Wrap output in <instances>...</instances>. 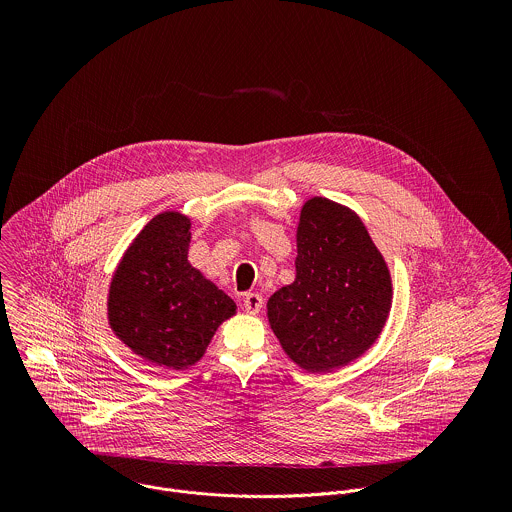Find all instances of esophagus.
I'll list each match as a JSON object with an SVG mask.
<instances>
[{"mask_svg":"<svg viewBox=\"0 0 512 512\" xmlns=\"http://www.w3.org/2000/svg\"><path fill=\"white\" fill-rule=\"evenodd\" d=\"M242 305H244L246 313L256 315V313L262 309L264 299H262V295H258V293H244V297H242Z\"/></svg>","mask_w":512,"mask_h":512,"instance_id":"obj_1","label":"esophagus"}]
</instances>
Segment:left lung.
Returning <instances> with one entry per match:
<instances>
[{
    "label": "left lung",
    "mask_w": 512,
    "mask_h": 512,
    "mask_svg": "<svg viewBox=\"0 0 512 512\" xmlns=\"http://www.w3.org/2000/svg\"><path fill=\"white\" fill-rule=\"evenodd\" d=\"M388 268L353 211L315 197L297 228L295 282L268 301V319L301 368L347 365L376 341L390 311Z\"/></svg>",
    "instance_id": "obj_1"
}]
</instances>
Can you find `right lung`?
<instances>
[{"mask_svg":"<svg viewBox=\"0 0 512 512\" xmlns=\"http://www.w3.org/2000/svg\"><path fill=\"white\" fill-rule=\"evenodd\" d=\"M189 220L163 213L124 256L110 290V325L140 357L167 368L197 363L234 301L187 262Z\"/></svg>","mask_w":512,"mask_h":512,"instance_id":"obj_1","label":"right lung"}]
</instances>
